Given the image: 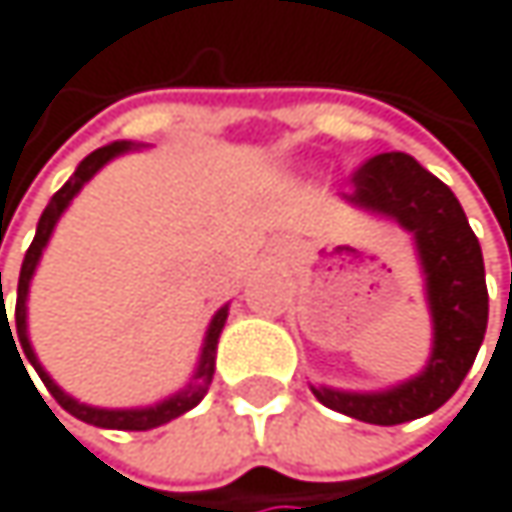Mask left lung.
<instances>
[{
	"label": "left lung",
	"instance_id": "left-lung-1",
	"mask_svg": "<svg viewBox=\"0 0 512 512\" xmlns=\"http://www.w3.org/2000/svg\"><path fill=\"white\" fill-rule=\"evenodd\" d=\"M351 200L393 215L417 239L435 318L429 369L387 393L315 390L321 405L372 426H399L438 411L477 360L489 321V291L480 242L456 194L405 152H381L354 173Z\"/></svg>",
	"mask_w": 512,
	"mask_h": 512
}]
</instances>
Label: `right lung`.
<instances>
[{
  "label": "right lung",
  "mask_w": 512,
  "mask_h": 512,
  "mask_svg": "<svg viewBox=\"0 0 512 512\" xmlns=\"http://www.w3.org/2000/svg\"><path fill=\"white\" fill-rule=\"evenodd\" d=\"M128 149V143H107V146H101V149H95V152H89L83 161H80V167L74 170V176L50 197V203H47V209L41 212V221H38V230H35V239H32V245L26 248V258H23V267H20V282H17V306H14V330L17 333H11V327H8V315H5V303H2V315H0V336L2 333H8L11 336V345L14 341H20L23 348V354H26V360L35 366V372H38V378L44 381V387L50 390V396L71 414V417H77V420H83V423H92V426H101V429H122V432H146V429H155V426H164V423H170L173 417H179V414H185V411H191L200 399H203V393H206V384L212 381V372H215V345H218V333H221V327H224V321H227V306L224 309H218V315L212 318V324H209V333H206V342H203V354H200V366H197V387H188L185 393H179V396H173V399H167V402H161V405H155V408H146V411H104V408H89V405H80V402H74L71 396H65L53 381H50V375L41 369V363L35 360V354H32V345H29V336H26V294H29V279H32V273H35V264H38V258H41V248L47 245V239H50V233H53V224L59 221V215H62V209L71 203V197L83 188V182H89L92 176H95V170H101V164H107L113 155H119V152H125ZM0 297H2V273H0ZM17 357H20V351H17ZM23 363V360H20ZM26 369V366H23ZM29 375V372H26Z\"/></svg>",
  "instance_id": "1"
}]
</instances>
